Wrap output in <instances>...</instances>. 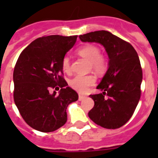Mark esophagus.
<instances>
[{"label":"esophagus","mask_w":158,"mask_h":158,"mask_svg":"<svg viewBox=\"0 0 158 158\" xmlns=\"http://www.w3.org/2000/svg\"><path fill=\"white\" fill-rule=\"evenodd\" d=\"M85 98V96H84V95H81V94H79V101H82L83 99Z\"/></svg>","instance_id":"obj_1"}]
</instances>
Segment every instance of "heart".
<instances>
[{
	"mask_svg": "<svg viewBox=\"0 0 158 158\" xmlns=\"http://www.w3.org/2000/svg\"><path fill=\"white\" fill-rule=\"evenodd\" d=\"M77 53L80 56L84 57L90 61V69H93L96 74H101L106 71V61L105 58L100 55V50L97 47L93 45L84 46L78 49ZM62 69L65 73H69L71 70L70 62L68 57H64L62 60ZM94 83L95 78L91 74L77 75L70 80L69 85L74 90L79 93H84L89 89V87L92 86Z\"/></svg>",
	"mask_w": 158,
	"mask_h": 158,
	"instance_id": "obj_1",
	"label": "heart"
}]
</instances>
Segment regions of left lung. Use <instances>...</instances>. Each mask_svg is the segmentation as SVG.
<instances>
[{"label":"left lung","instance_id":"8db88e82","mask_svg":"<svg viewBox=\"0 0 158 158\" xmlns=\"http://www.w3.org/2000/svg\"><path fill=\"white\" fill-rule=\"evenodd\" d=\"M84 43H96L108 55V69L97 89L102 94L90 95L94 106L89 116L106 129L124 125L134 114L141 95L143 74L139 58L132 45L105 30L79 36Z\"/></svg>","mask_w":158,"mask_h":158}]
</instances>
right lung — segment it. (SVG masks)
<instances>
[{
	"instance_id": "1",
	"label": "right lung",
	"mask_w": 158,
	"mask_h": 158,
	"mask_svg": "<svg viewBox=\"0 0 158 158\" xmlns=\"http://www.w3.org/2000/svg\"><path fill=\"white\" fill-rule=\"evenodd\" d=\"M77 36L51 35L37 38L21 52L13 74L14 100L30 127L52 132L67 121V106L79 98L62 77V60ZM61 88L59 94L50 93Z\"/></svg>"
}]
</instances>
